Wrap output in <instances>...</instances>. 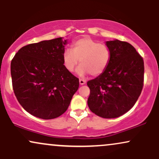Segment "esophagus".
<instances>
[{
  "instance_id": "1",
  "label": "esophagus",
  "mask_w": 159,
  "mask_h": 159,
  "mask_svg": "<svg viewBox=\"0 0 159 159\" xmlns=\"http://www.w3.org/2000/svg\"><path fill=\"white\" fill-rule=\"evenodd\" d=\"M79 83H80V84L81 85H83V84H84L86 83V81L84 79H79Z\"/></svg>"
}]
</instances>
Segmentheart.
Masks as SVG:
<instances>
[{
  "instance_id": "1",
  "label": "heart",
  "mask_w": 159,
  "mask_h": 159,
  "mask_svg": "<svg viewBox=\"0 0 159 159\" xmlns=\"http://www.w3.org/2000/svg\"><path fill=\"white\" fill-rule=\"evenodd\" d=\"M71 50H65L62 57L63 66L68 72H73L80 62L78 74L83 75L90 73L97 76L105 72L110 63L111 51L108 47L87 36L73 42Z\"/></svg>"
}]
</instances>
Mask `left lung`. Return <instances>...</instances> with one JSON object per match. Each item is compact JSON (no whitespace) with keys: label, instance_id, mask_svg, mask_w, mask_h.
I'll list each match as a JSON object with an SVG mask.
<instances>
[{"label":"left lung","instance_id":"1","mask_svg":"<svg viewBox=\"0 0 159 159\" xmlns=\"http://www.w3.org/2000/svg\"><path fill=\"white\" fill-rule=\"evenodd\" d=\"M111 61L105 72L87 81L90 90L87 104L103 118H116L130 110L141 93L144 80L143 57L127 42L106 43Z\"/></svg>","mask_w":159,"mask_h":159}]
</instances>
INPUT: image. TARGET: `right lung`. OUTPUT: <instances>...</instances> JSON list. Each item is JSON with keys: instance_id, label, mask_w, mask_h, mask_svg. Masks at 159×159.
Listing matches in <instances>:
<instances>
[{"instance_id": "right-lung-1", "label": "right lung", "mask_w": 159, "mask_h": 159, "mask_svg": "<svg viewBox=\"0 0 159 159\" xmlns=\"http://www.w3.org/2000/svg\"><path fill=\"white\" fill-rule=\"evenodd\" d=\"M61 37L32 43L20 48L11 61L14 93L33 116L58 117L68 108L79 87V79L65 69Z\"/></svg>"}]
</instances>
